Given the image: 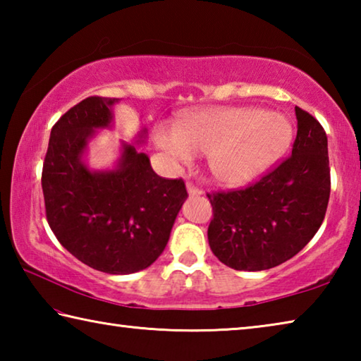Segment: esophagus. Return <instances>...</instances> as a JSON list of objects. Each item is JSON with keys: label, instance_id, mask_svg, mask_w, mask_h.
<instances>
[{"label": "esophagus", "instance_id": "1", "mask_svg": "<svg viewBox=\"0 0 361 361\" xmlns=\"http://www.w3.org/2000/svg\"><path fill=\"white\" fill-rule=\"evenodd\" d=\"M186 189H188V194H189V195H200V194H202V191H200V189H199L197 186H194L192 183H188Z\"/></svg>", "mask_w": 361, "mask_h": 361}]
</instances>
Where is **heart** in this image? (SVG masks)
Segmentation results:
<instances>
[{
  "instance_id": "heart-1",
  "label": "heart",
  "mask_w": 361,
  "mask_h": 361,
  "mask_svg": "<svg viewBox=\"0 0 361 361\" xmlns=\"http://www.w3.org/2000/svg\"><path fill=\"white\" fill-rule=\"evenodd\" d=\"M154 140L183 166L191 164L195 154L207 156L219 183L240 186L282 156L291 140V127L282 114L259 108L216 106L181 116L173 129L159 126Z\"/></svg>"
}]
</instances>
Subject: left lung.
Listing matches in <instances>:
<instances>
[{
	"label": "left lung",
	"mask_w": 361,
	"mask_h": 361,
	"mask_svg": "<svg viewBox=\"0 0 361 361\" xmlns=\"http://www.w3.org/2000/svg\"><path fill=\"white\" fill-rule=\"evenodd\" d=\"M298 133L288 159L245 189L209 195L213 255L235 271H266L307 245L325 218L329 189L326 133L295 108Z\"/></svg>",
	"instance_id": "1"
}]
</instances>
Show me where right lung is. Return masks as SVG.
Here are the masks:
<instances>
[{
	"instance_id": "right-lung-1",
	"label": "right lung",
	"mask_w": 361,
	"mask_h": 361,
	"mask_svg": "<svg viewBox=\"0 0 361 361\" xmlns=\"http://www.w3.org/2000/svg\"><path fill=\"white\" fill-rule=\"evenodd\" d=\"M119 99L89 97L68 109L51 130L42 194L57 240L97 271L126 276L149 267L166 248L188 197L183 180H166L135 145L122 142L111 170H90L87 145L113 124ZM146 129L137 143H143Z\"/></svg>"
}]
</instances>
